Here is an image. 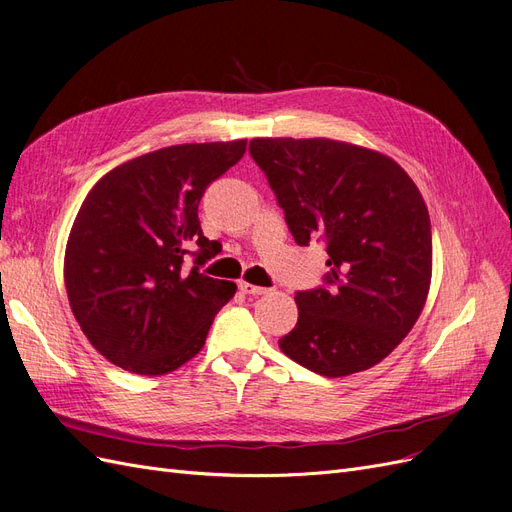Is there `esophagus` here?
<instances>
[{
    "label": "esophagus",
    "mask_w": 512,
    "mask_h": 512,
    "mask_svg": "<svg viewBox=\"0 0 512 512\" xmlns=\"http://www.w3.org/2000/svg\"><path fill=\"white\" fill-rule=\"evenodd\" d=\"M239 290L245 292V294H252V297H256V294H265L267 288L262 286H254V284H247V282H239Z\"/></svg>",
    "instance_id": "34e87169"
}]
</instances>
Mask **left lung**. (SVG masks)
Listing matches in <instances>:
<instances>
[{
  "label": "left lung",
  "mask_w": 512,
  "mask_h": 512,
  "mask_svg": "<svg viewBox=\"0 0 512 512\" xmlns=\"http://www.w3.org/2000/svg\"><path fill=\"white\" fill-rule=\"evenodd\" d=\"M294 241L324 243L322 286L294 294L299 320L280 339L292 361L339 378L380 363L423 312L431 222L408 173L378 151L329 138H254Z\"/></svg>",
  "instance_id": "8db88e82"
}]
</instances>
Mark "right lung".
<instances>
[{
    "instance_id": "1",
    "label": "right lung",
    "mask_w": 512,
    "mask_h": 512,
    "mask_svg": "<svg viewBox=\"0 0 512 512\" xmlns=\"http://www.w3.org/2000/svg\"><path fill=\"white\" fill-rule=\"evenodd\" d=\"M247 141L173 145L106 173L72 224L64 280L72 314L104 359L162 376L205 346L237 284L203 273L222 250L198 205ZM193 262H189V258Z\"/></svg>"
}]
</instances>
